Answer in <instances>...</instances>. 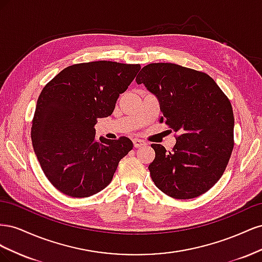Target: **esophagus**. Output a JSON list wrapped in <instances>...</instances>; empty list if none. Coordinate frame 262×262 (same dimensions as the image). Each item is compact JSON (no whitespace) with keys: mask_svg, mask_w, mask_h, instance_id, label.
Masks as SVG:
<instances>
[{"mask_svg":"<svg viewBox=\"0 0 262 262\" xmlns=\"http://www.w3.org/2000/svg\"><path fill=\"white\" fill-rule=\"evenodd\" d=\"M146 143L145 142L143 141V140H140V139H134L133 140V145H134V147H141V146H143V145H145Z\"/></svg>","mask_w":262,"mask_h":262,"instance_id":"34e87169","label":"esophagus"}]
</instances>
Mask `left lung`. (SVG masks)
Instances as JSON below:
<instances>
[{
  "mask_svg": "<svg viewBox=\"0 0 262 262\" xmlns=\"http://www.w3.org/2000/svg\"><path fill=\"white\" fill-rule=\"evenodd\" d=\"M136 81L160 102L165 122L178 133L166 152L152 144L148 165L155 186L173 199H192L207 192L223 175L234 147L231 101L211 76L175 63H150Z\"/></svg>",
  "mask_w": 262,
  "mask_h": 262,
  "instance_id": "obj_1",
  "label": "left lung"
}]
</instances>
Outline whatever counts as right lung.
Wrapping results in <instances>:
<instances>
[{
  "mask_svg": "<svg viewBox=\"0 0 262 262\" xmlns=\"http://www.w3.org/2000/svg\"><path fill=\"white\" fill-rule=\"evenodd\" d=\"M140 64L113 61L78 63L62 70L39 95L31 125L35 154L59 191L87 198L101 191L133 147L125 137L95 138L99 118L113 114Z\"/></svg>",
  "mask_w": 262,
  "mask_h": 262,
  "instance_id": "add662e5",
  "label": "right lung"
}]
</instances>
